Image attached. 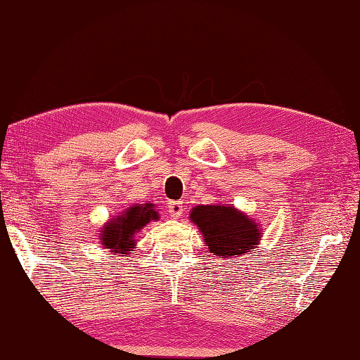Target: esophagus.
I'll list each match as a JSON object with an SVG mask.
<instances>
[{
	"label": "esophagus",
	"instance_id": "obj_1",
	"mask_svg": "<svg viewBox=\"0 0 360 360\" xmlns=\"http://www.w3.org/2000/svg\"><path fill=\"white\" fill-rule=\"evenodd\" d=\"M182 210H184V206H182V201H172L168 204V212L173 218H179L182 215Z\"/></svg>",
	"mask_w": 360,
	"mask_h": 360
}]
</instances>
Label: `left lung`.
<instances>
[{"instance_id": "obj_1", "label": "left lung", "mask_w": 360, "mask_h": 360, "mask_svg": "<svg viewBox=\"0 0 360 360\" xmlns=\"http://www.w3.org/2000/svg\"><path fill=\"white\" fill-rule=\"evenodd\" d=\"M190 220L198 226L209 252L231 262L255 250L262 237L259 223L229 204L195 206Z\"/></svg>"}]
</instances>
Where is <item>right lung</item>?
<instances>
[{"instance_id": "add662e5", "label": "right lung", "mask_w": 360, "mask_h": 360, "mask_svg": "<svg viewBox=\"0 0 360 360\" xmlns=\"http://www.w3.org/2000/svg\"><path fill=\"white\" fill-rule=\"evenodd\" d=\"M151 220H159L153 202L131 204L122 215L114 217L101 228V245L117 255L128 256L136 248V234Z\"/></svg>"}]
</instances>
